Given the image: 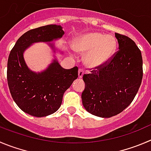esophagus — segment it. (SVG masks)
<instances>
[{"label": "esophagus", "mask_w": 151, "mask_h": 151, "mask_svg": "<svg viewBox=\"0 0 151 151\" xmlns=\"http://www.w3.org/2000/svg\"><path fill=\"white\" fill-rule=\"evenodd\" d=\"M83 75H84V71L81 69H79L78 71V76L79 78H81L83 77Z\"/></svg>", "instance_id": "1"}]
</instances>
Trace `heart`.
<instances>
[{"instance_id": "1", "label": "heart", "mask_w": 151, "mask_h": 151, "mask_svg": "<svg viewBox=\"0 0 151 151\" xmlns=\"http://www.w3.org/2000/svg\"><path fill=\"white\" fill-rule=\"evenodd\" d=\"M73 48L76 52L86 54L84 62L90 68L105 65L113 58L116 50V41L111 35L90 32L77 36L73 41Z\"/></svg>"}]
</instances>
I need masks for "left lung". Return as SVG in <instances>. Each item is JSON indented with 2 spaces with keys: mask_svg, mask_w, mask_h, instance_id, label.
I'll list each match as a JSON object with an SVG mask.
<instances>
[{
  "mask_svg": "<svg viewBox=\"0 0 151 151\" xmlns=\"http://www.w3.org/2000/svg\"><path fill=\"white\" fill-rule=\"evenodd\" d=\"M119 50L111 61L98 70L84 74L82 104L88 113L110 118L127 108L136 96L142 79V57L134 41L115 34Z\"/></svg>",
  "mask_w": 151,
  "mask_h": 151,
  "instance_id": "left-lung-1",
  "label": "left lung"
}]
</instances>
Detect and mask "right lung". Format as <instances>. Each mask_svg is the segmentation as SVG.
Returning <instances> with one entry per match:
<instances>
[{
	"label": "right lung",
	"mask_w": 151,
	"mask_h": 151,
	"mask_svg": "<svg viewBox=\"0 0 151 151\" xmlns=\"http://www.w3.org/2000/svg\"><path fill=\"white\" fill-rule=\"evenodd\" d=\"M64 35L61 25L50 24L27 31L11 50L7 63V81L14 101L24 113L44 117L61 107L63 95L78 78V67L64 69L56 54L64 52L53 41ZM35 42H46L53 52L52 62L40 72L32 71L24 60L25 51Z\"/></svg>",
	"instance_id": "right-lung-1"
}]
</instances>
